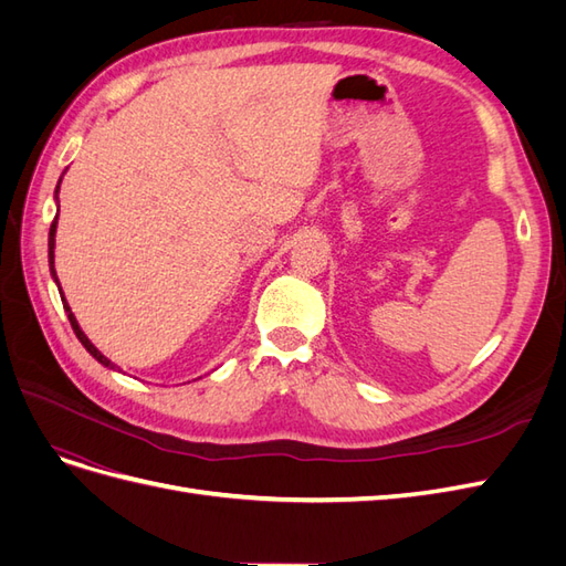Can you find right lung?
<instances>
[{"label": "right lung", "instance_id": "right-lung-1", "mask_svg": "<svg viewBox=\"0 0 566 566\" xmlns=\"http://www.w3.org/2000/svg\"><path fill=\"white\" fill-rule=\"evenodd\" d=\"M59 191H61V179H59V184H56V202H59ZM56 224H59V212H56V217H54V221H51V229H49V271H51V279H54V283L59 285V293H61V300H63V310H65V314H67V321H71V325H73V331H75V335H77V339L82 342L84 345V349H87L96 361L101 364V366H106V368H111V370H115L117 366L111 361V358H106L104 354H101L94 345H92V339L84 335V331L80 328V323H77V318H75V314H73V310L71 306H67V302H65V297H63V290H61V283H59V276H56V269H54V248H56Z\"/></svg>", "mask_w": 566, "mask_h": 566}]
</instances>
